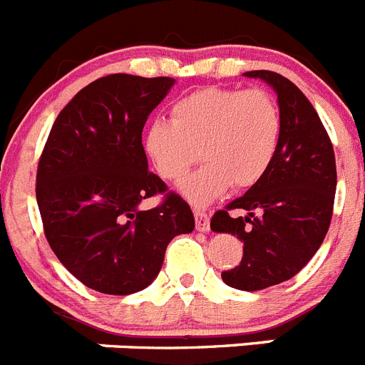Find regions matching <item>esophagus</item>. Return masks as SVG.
Instances as JSON below:
<instances>
[{"mask_svg": "<svg viewBox=\"0 0 365 365\" xmlns=\"http://www.w3.org/2000/svg\"><path fill=\"white\" fill-rule=\"evenodd\" d=\"M195 220H196V230L205 233L209 231V215L202 209H195Z\"/></svg>", "mask_w": 365, "mask_h": 365, "instance_id": "34e87169", "label": "esophagus"}]
</instances>
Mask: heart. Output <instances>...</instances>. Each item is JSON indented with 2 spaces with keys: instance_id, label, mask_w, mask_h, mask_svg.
I'll return each mask as SVG.
<instances>
[{
  "instance_id": "obj_1",
  "label": "heart",
  "mask_w": 365,
  "mask_h": 365,
  "mask_svg": "<svg viewBox=\"0 0 365 365\" xmlns=\"http://www.w3.org/2000/svg\"><path fill=\"white\" fill-rule=\"evenodd\" d=\"M281 132L279 106L268 91L207 86L174 101L170 121H152L143 148L167 182L183 180L198 148L205 163L182 183L180 192L191 204L205 205L231 185H255L270 169Z\"/></svg>"
}]
</instances>
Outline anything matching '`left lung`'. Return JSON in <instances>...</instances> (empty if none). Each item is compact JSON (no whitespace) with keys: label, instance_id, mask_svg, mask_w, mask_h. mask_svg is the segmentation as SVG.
Wrapping results in <instances>:
<instances>
[{"label":"left lung","instance_id":"left-lung-1","mask_svg":"<svg viewBox=\"0 0 365 365\" xmlns=\"http://www.w3.org/2000/svg\"><path fill=\"white\" fill-rule=\"evenodd\" d=\"M274 88L283 121L270 169L211 218V230L244 242L239 266L222 272L227 287L255 292L288 281L314 257L327 235L336 192V160L322 119L303 91L274 71H248ZM249 211L233 217L230 210ZM253 210L262 213L255 217Z\"/></svg>","mask_w":365,"mask_h":365}]
</instances>
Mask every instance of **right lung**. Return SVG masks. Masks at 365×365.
Returning <instances> with one entry per match:
<instances>
[{
	"mask_svg": "<svg viewBox=\"0 0 365 365\" xmlns=\"http://www.w3.org/2000/svg\"><path fill=\"white\" fill-rule=\"evenodd\" d=\"M174 78L115 73L82 88L58 113L36 173L46 239L97 292L128 296L160 274L170 240L195 230L182 196L148 170L141 134ZM165 194L154 210L138 204Z\"/></svg>",
	"mask_w": 365,
	"mask_h": 365,
	"instance_id": "right-lung-1",
	"label": "right lung"
}]
</instances>
